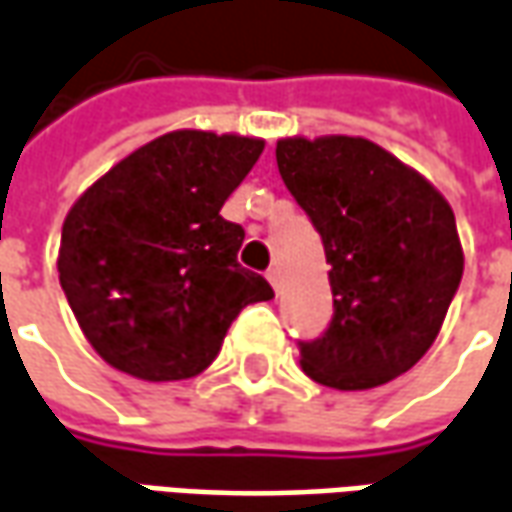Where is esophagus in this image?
Returning <instances> with one entry per match:
<instances>
[{
  "label": "esophagus",
  "instance_id": "esophagus-1",
  "mask_svg": "<svg viewBox=\"0 0 512 512\" xmlns=\"http://www.w3.org/2000/svg\"><path fill=\"white\" fill-rule=\"evenodd\" d=\"M266 277H269V283L274 285V291H280V271L269 269L266 271Z\"/></svg>",
  "mask_w": 512,
  "mask_h": 512
}]
</instances>
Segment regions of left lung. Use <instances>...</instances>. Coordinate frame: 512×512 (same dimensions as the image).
I'll return each instance as SVG.
<instances>
[{"label":"left lung","instance_id":"8db88e82","mask_svg":"<svg viewBox=\"0 0 512 512\" xmlns=\"http://www.w3.org/2000/svg\"><path fill=\"white\" fill-rule=\"evenodd\" d=\"M277 168L330 263L333 319L300 342L302 373L373 389L412 370L443 328L465 263L443 193L364 137L280 139Z\"/></svg>","mask_w":512,"mask_h":512}]
</instances>
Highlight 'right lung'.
<instances>
[{
	"instance_id": "add662e5",
	"label": "right lung",
	"mask_w": 512,
	"mask_h": 512,
	"mask_svg": "<svg viewBox=\"0 0 512 512\" xmlns=\"http://www.w3.org/2000/svg\"><path fill=\"white\" fill-rule=\"evenodd\" d=\"M266 142L170 131L103 173L66 212L58 277L97 356L142 381L210 367L232 319L274 297L238 263L241 224L221 215Z\"/></svg>"
}]
</instances>
